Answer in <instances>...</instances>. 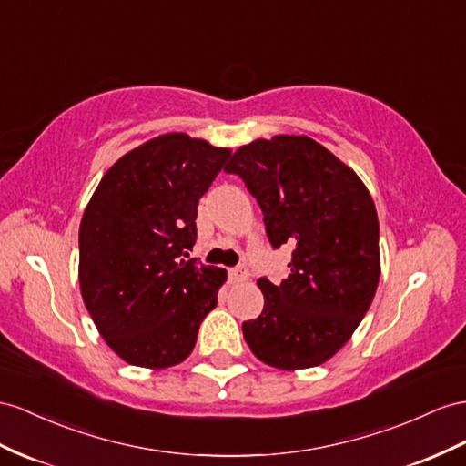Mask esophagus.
<instances>
[{
	"instance_id": "1",
	"label": "esophagus",
	"mask_w": 466,
	"mask_h": 466,
	"mask_svg": "<svg viewBox=\"0 0 466 466\" xmlns=\"http://www.w3.org/2000/svg\"><path fill=\"white\" fill-rule=\"evenodd\" d=\"M248 279V269L244 266H238L234 269H230V281L238 283V281H244Z\"/></svg>"
}]
</instances>
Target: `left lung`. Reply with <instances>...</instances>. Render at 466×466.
<instances>
[{"label": "left lung", "instance_id": "obj_1", "mask_svg": "<svg viewBox=\"0 0 466 466\" xmlns=\"http://www.w3.org/2000/svg\"><path fill=\"white\" fill-rule=\"evenodd\" d=\"M224 171L256 197L271 246H293L288 278L279 285L258 279L266 303L242 325L249 350L279 370L327 362L376 295L380 226L372 197L349 165L307 136L256 139Z\"/></svg>", "mask_w": 466, "mask_h": 466}]
</instances>
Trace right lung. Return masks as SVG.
I'll use <instances>...</instances> for the list:
<instances>
[{"label": "right lung", "instance_id": "right-lung-1", "mask_svg": "<svg viewBox=\"0 0 466 466\" xmlns=\"http://www.w3.org/2000/svg\"><path fill=\"white\" fill-rule=\"evenodd\" d=\"M187 134L131 149L106 175L80 222V293L106 344L127 364L169 368L193 352L226 271L202 266L197 207L230 157Z\"/></svg>", "mask_w": 466, "mask_h": 466}]
</instances>
